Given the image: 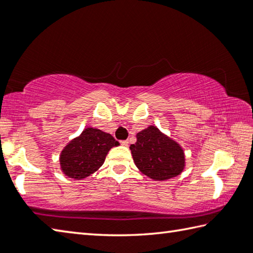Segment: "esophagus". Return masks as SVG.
Listing matches in <instances>:
<instances>
[{
	"mask_svg": "<svg viewBox=\"0 0 253 253\" xmlns=\"http://www.w3.org/2000/svg\"><path fill=\"white\" fill-rule=\"evenodd\" d=\"M119 143H121L122 145H123V146H127V145H128V140L126 139V140H121V142H119Z\"/></svg>",
	"mask_w": 253,
	"mask_h": 253,
	"instance_id": "1",
	"label": "esophagus"
}]
</instances>
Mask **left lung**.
Segmentation results:
<instances>
[{
	"instance_id": "left-lung-1",
	"label": "left lung",
	"mask_w": 253,
	"mask_h": 253,
	"mask_svg": "<svg viewBox=\"0 0 253 253\" xmlns=\"http://www.w3.org/2000/svg\"><path fill=\"white\" fill-rule=\"evenodd\" d=\"M137 142L130 145L135 165L146 176L155 181H165L181 174L185 166V156L179 145L149 126L136 135Z\"/></svg>"
}]
</instances>
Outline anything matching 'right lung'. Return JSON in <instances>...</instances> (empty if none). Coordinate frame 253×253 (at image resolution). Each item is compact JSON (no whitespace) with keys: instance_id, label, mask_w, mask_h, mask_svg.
Segmentation results:
<instances>
[{"instance_id":"obj_1","label":"right lung","mask_w":253,"mask_h":253,"mask_svg":"<svg viewBox=\"0 0 253 253\" xmlns=\"http://www.w3.org/2000/svg\"><path fill=\"white\" fill-rule=\"evenodd\" d=\"M119 143L108 132L97 128H85L81 135L63 148L60 155V166L67 176L83 179L104 164L109 149Z\"/></svg>"}]
</instances>
